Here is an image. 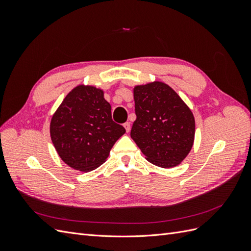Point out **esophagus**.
I'll use <instances>...</instances> for the list:
<instances>
[{"label":"esophagus","instance_id":"esophagus-1","mask_svg":"<svg viewBox=\"0 0 251 251\" xmlns=\"http://www.w3.org/2000/svg\"><path fill=\"white\" fill-rule=\"evenodd\" d=\"M124 126H125L126 132H130V130H131V125H130V123H126V124L124 125Z\"/></svg>","mask_w":251,"mask_h":251}]
</instances>
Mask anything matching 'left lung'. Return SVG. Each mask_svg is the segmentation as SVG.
<instances>
[{"instance_id": "obj_1", "label": "left lung", "mask_w": 251, "mask_h": 251, "mask_svg": "<svg viewBox=\"0 0 251 251\" xmlns=\"http://www.w3.org/2000/svg\"><path fill=\"white\" fill-rule=\"evenodd\" d=\"M135 113L131 137L147 160L174 168L187 156L195 138V118L180 96L160 81L134 89Z\"/></svg>"}]
</instances>
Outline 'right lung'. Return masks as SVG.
I'll return each mask as SVG.
<instances>
[{"mask_svg": "<svg viewBox=\"0 0 251 251\" xmlns=\"http://www.w3.org/2000/svg\"><path fill=\"white\" fill-rule=\"evenodd\" d=\"M126 128L112 119L103 91L78 86L68 94L52 116L50 136L62 160L74 170L90 172L108 158Z\"/></svg>", "mask_w": 251, "mask_h": 251, "instance_id": "add662e5", "label": "right lung"}]
</instances>
